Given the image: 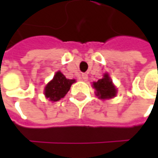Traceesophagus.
<instances>
[{
  "label": "esophagus",
  "instance_id": "obj_1",
  "mask_svg": "<svg viewBox=\"0 0 158 158\" xmlns=\"http://www.w3.org/2000/svg\"><path fill=\"white\" fill-rule=\"evenodd\" d=\"M80 79H82V80H84V81H86V80L88 79V75H87V74H85V73H83V74L80 76Z\"/></svg>",
  "mask_w": 158,
  "mask_h": 158
}]
</instances>
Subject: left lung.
<instances>
[{
	"mask_svg": "<svg viewBox=\"0 0 158 158\" xmlns=\"http://www.w3.org/2000/svg\"><path fill=\"white\" fill-rule=\"evenodd\" d=\"M93 87L97 91L96 95L101 99H110L116 95V89L113 86L112 81L110 80L108 74H105L102 79H99L97 82H94Z\"/></svg>",
	"mask_w": 158,
	"mask_h": 158,
	"instance_id": "left-lung-1",
	"label": "left lung"
}]
</instances>
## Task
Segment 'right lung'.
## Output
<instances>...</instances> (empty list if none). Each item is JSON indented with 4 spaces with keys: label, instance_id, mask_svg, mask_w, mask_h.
Here are the masks:
<instances>
[{
    "label": "right lung",
    "instance_id": "obj_1",
    "mask_svg": "<svg viewBox=\"0 0 158 158\" xmlns=\"http://www.w3.org/2000/svg\"><path fill=\"white\" fill-rule=\"evenodd\" d=\"M75 79H68L60 72H56L45 89V95L52 102H57L68 93Z\"/></svg>",
    "mask_w": 158,
    "mask_h": 158
}]
</instances>
